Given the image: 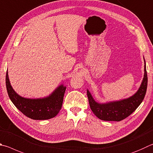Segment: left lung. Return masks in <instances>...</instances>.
<instances>
[{"mask_svg":"<svg viewBox=\"0 0 153 153\" xmlns=\"http://www.w3.org/2000/svg\"><path fill=\"white\" fill-rule=\"evenodd\" d=\"M148 77L144 60V74L139 89L134 95L122 100L100 104L94 100L88 90L87 95L90 108L97 117L104 121H121L135 111L145 96Z\"/></svg>","mask_w":153,"mask_h":153,"instance_id":"1","label":"left lung"}]
</instances>
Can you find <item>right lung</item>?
<instances>
[{
  "instance_id": "1",
  "label": "right lung",
  "mask_w": 153,
  "mask_h": 153,
  "mask_svg": "<svg viewBox=\"0 0 153 153\" xmlns=\"http://www.w3.org/2000/svg\"><path fill=\"white\" fill-rule=\"evenodd\" d=\"M6 86L8 95L14 105L24 115L33 120H48L55 117L62 108L66 90L65 86L61 85L51 95L45 98L38 99L23 98L16 94L13 89L7 71Z\"/></svg>"
}]
</instances>
